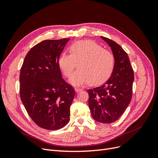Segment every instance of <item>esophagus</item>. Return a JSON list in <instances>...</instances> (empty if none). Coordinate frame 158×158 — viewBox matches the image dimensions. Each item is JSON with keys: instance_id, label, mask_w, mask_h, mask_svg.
I'll use <instances>...</instances> for the list:
<instances>
[{"instance_id": "obj_1", "label": "esophagus", "mask_w": 158, "mask_h": 158, "mask_svg": "<svg viewBox=\"0 0 158 158\" xmlns=\"http://www.w3.org/2000/svg\"><path fill=\"white\" fill-rule=\"evenodd\" d=\"M75 89V92H77V93H78V92H80V91H82V89H81V88H75V89Z\"/></svg>"}]
</instances>
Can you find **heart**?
Masks as SVG:
<instances>
[{
    "mask_svg": "<svg viewBox=\"0 0 158 158\" xmlns=\"http://www.w3.org/2000/svg\"><path fill=\"white\" fill-rule=\"evenodd\" d=\"M69 54L62 53L57 64L63 74L69 77L77 63L78 70L72 75V85H82L89 82L94 85L104 83L111 76L114 59L111 52L102 49L92 41H78L69 46Z\"/></svg>",
    "mask_w": 158,
    "mask_h": 158,
    "instance_id": "1",
    "label": "heart"
}]
</instances>
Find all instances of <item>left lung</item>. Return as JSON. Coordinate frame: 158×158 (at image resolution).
<instances>
[{"mask_svg": "<svg viewBox=\"0 0 158 158\" xmlns=\"http://www.w3.org/2000/svg\"><path fill=\"white\" fill-rule=\"evenodd\" d=\"M111 47L114 59L113 73L101 86L88 89L92 118L102 123L116 121L130 103L134 72L127 52L116 42L101 36Z\"/></svg>", "mask_w": 158, "mask_h": 158, "instance_id": "1", "label": "left lung"}]
</instances>
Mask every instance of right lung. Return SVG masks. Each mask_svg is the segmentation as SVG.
Instances as JSON below:
<instances>
[{"mask_svg":"<svg viewBox=\"0 0 158 158\" xmlns=\"http://www.w3.org/2000/svg\"><path fill=\"white\" fill-rule=\"evenodd\" d=\"M70 38L45 40L26 55L20 70L21 100L40 127L55 131L70 120L74 88L62 78L57 60Z\"/></svg>","mask_w":158,"mask_h":158,"instance_id":"add662e5","label":"right lung"}]
</instances>
